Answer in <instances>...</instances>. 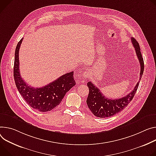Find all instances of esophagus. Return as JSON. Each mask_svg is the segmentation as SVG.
I'll return each instance as SVG.
<instances>
[{"mask_svg":"<svg viewBox=\"0 0 156 156\" xmlns=\"http://www.w3.org/2000/svg\"><path fill=\"white\" fill-rule=\"evenodd\" d=\"M78 76L80 77L79 79L80 80H84V79H87V78L89 77V73L85 68H81L79 70Z\"/></svg>","mask_w":156,"mask_h":156,"instance_id":"34e87169","label":"esophagus"}]
</instances>
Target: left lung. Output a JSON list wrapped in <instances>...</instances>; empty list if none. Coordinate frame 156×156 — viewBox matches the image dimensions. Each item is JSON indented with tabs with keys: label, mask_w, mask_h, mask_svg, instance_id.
<instances>
[{
	"label": "left lung",
	"mask_w": 156,
	"mask_h": 156,
	"mask_svg": "<svg viewBox=\"0 0 156 156\" xmlns=\"http://www.w3.org/2000/svg\"><path fill=\"white\" fill-rule=\"evenodd\" d=\"M131 41L135 48L137 58L140 65L139 78V80H140L143 74L144 68L143 57L142 56L140 47L137 40L134 38L132 37ZM139 81L136 84L133 90L126 96L117 99V100L116 99V100H111V99H108L105 97L102 94L100 90L90 81L87 83L88 87L89 88V94L87 100V105L95 116L103 118L111 117L121 112L129 105L137 90L139 84Z\"/></svg>",
	"instance_id": "1"
}]
</instances>
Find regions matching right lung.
<instances>
[{
    "instance_id": "obj_1",
    "label": "right lung",
    "mask_w": 156,
    "mask_h": 156,
    "mask_svg": "<svg viewBox=\"0 0 156 156\" xmlns=\"http://www.w3.org/2000/svg\"><path fill=\"white\" fill-rule=\"evenodd\" d=\"M22 40L23 38L16 47L13 66V77L17 90L27 103L34 109L41 112L51 111L61 103L66 93L76 84L73 72L61 76L44 87H31L20 74L19 52Z\"/></svg>"
}]
</instances>
